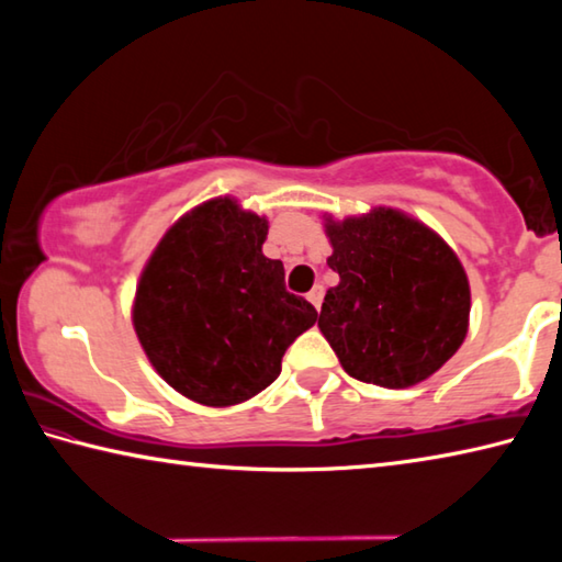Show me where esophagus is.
<instances>
[{"instance_id": "1", "label": "esophagus", "mask_w": 562, "mask_h": 562, "mask_svg": "<svg viewBox=\"0 0 562 562\" xmlns=\"http://www.w3.org/2000/svg\"><path fill=\"white\" fill-rule=\"evenodd\" d=\"M307 300L315 304V310H319L322 307V300H325V288H322V284H315V288H312V292L307 294Z\"/></svg>"}]
</instances>
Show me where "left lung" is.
<instances>
[{"instance_id":"1","label":"left lung","mask_w":562,"mask_h":562,"mask_svg":"<svg viewBox=\"0 0 562 562\" xmlns=\"http://www.w3.org/2000/svg\"><path fill=\"white\" fill-rule=\"evenodd\" d=\"M339 274L319 329L359 382L404 389L449 361L469 331L471 290L439 235L396 211L327 223Z\"/></svg>"}]
</instances>
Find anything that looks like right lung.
<instances>
[{"instance_id": "add662e5", "label": "right lung", "mask_w": 562, "mask_h": 562, "mask_svg": "<svg viewBox=\"0 0 562 562\" xmlns=\"http://www.w3.org/2000/svg\"><path fill=\"white\" fill-rule=\"evenodd\" d=\"M268 221L215 198L180 217L140 274L133 327L166 382L205 406H233L280 376L282 357L317 322L262 255Z\"/></svg>"}]
</instances>
